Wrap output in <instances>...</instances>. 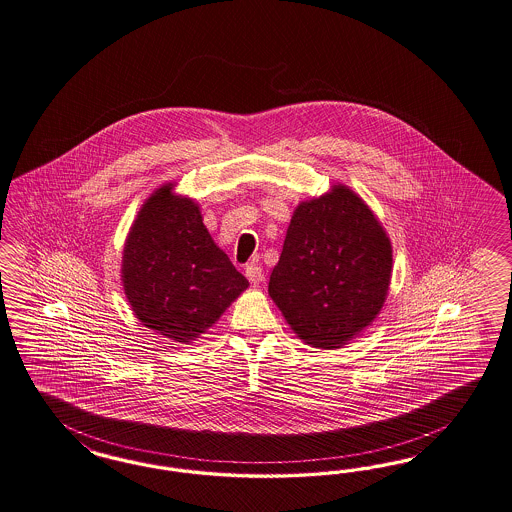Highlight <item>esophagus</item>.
Instances as JSON below:
<instances>
[{
	"label": "esophagus",
	"instance_id": "34e87169",
	"mask_svg": "<svg viewBox=\"0 0 512 512\" xmlns=\"http://www.w3.org/2000/svg\"><path fill=\"white\" fill-rule=\"evenodd\" d=\"M246 278L251 285H259L263 282V268L259 265L246 266Z\"/></svg>",
	"mask_w": 512,
	"mask_h": 512
}]
</instances>
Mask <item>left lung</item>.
<instances>
[{
    "label": "left lung",
    "instance_id": "8db88e82",
    "mask_svg": "<svg viewBox=\"0 0 512 512\" xmlns=\"http://www.w3.org/2000/svg\"><path fill=\"white\" fill-rule=\"evenodd\" d=\"M391 272L388 232L359 194L336 183L295 208L268 295L304 344L336 350L378 318Z\"/></svg>",
    "mask_w": 512,
    "mask_h": 512
}]
</instances>
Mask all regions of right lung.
I'll list each match as a JSON object with an SVG mask.
<instances>
[{
	"instance_id": "right-lung-1",
	"label": "right lung",
	"mask_w": 512,
	"mask_h": 512,
	"mask_svg": "<svg viewBox=\"0 0 512 512\" xmlns=\"http://www.w3.org/2000/svg\"><path fill=\"white\" fill-rule=\"evenodd\" d=\"M164 183L141 204L124 240V295L141 325L174 342L204 335L247 289L213 242L198 202Z\"/></svg>"
}]
</instances>
